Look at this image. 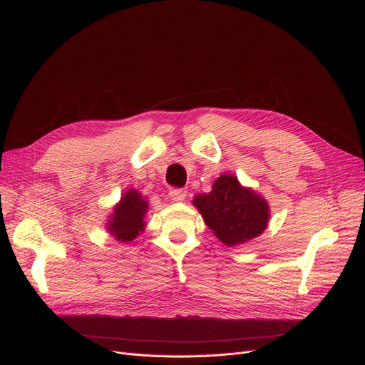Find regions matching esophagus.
<instances>
[{"mask_svg":"<svg viewBox=\"0 0 365 365\" xmlns=\"http://www.w3.org/2000/svg\"><path fill=\"white\" fill-rule=\"evenodd\" d=\"M168 195L173 201H183L186 197V190L180 189V187H175V189H170Z\"/></svg>","mask_w":365,"mask_h":365,"instance_id":"34e87169","label":"esophagus"}]
</instances>
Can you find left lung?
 Here are the masks:
<instances>
[{
	"instance_id": "left-lung-1",
	"label": "left lung",
	"mask_w": 365,
	"mask_h": 365,
	"mask_svg": "<svg viewBox=\"0 0 365 365\" xmlns=\"http://www.w3.org/2000/svg\"><path fill=\"white\" fill-rule=\"evenodd\" d=\"M194 205L205 225L229 247L259 237L269 220V205L253 189L240 185L232 175H222L212 192L198 194Z\"/></svg>"
}]
</instances>
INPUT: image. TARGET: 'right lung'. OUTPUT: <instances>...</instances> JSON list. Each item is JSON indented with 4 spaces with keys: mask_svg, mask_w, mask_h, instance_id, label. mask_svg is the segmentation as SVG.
I'll use <instances>...</instances> for the list:
<instances>
[{
    "mask_svg": "<svg viewBox=\"0 0 365 365\" xmlns=\"http://www.w3.org/2000/svg\"><path fill=\"white\" fill-rule=\"evenodd\" d=\"M148 208V201L143 200L136 189L127 190L121 201L113 207L108 222L109 234L121 242L133 241L145 229L143 219Z\"/></svg>",
    "mask_w": 365,
    "mask_h": 365,
    "instance_id": "right-lung-1",
    "label": "right lung"
}]
</instances>
